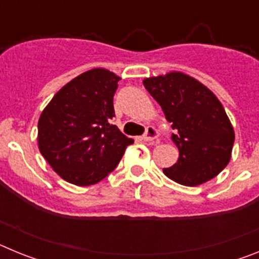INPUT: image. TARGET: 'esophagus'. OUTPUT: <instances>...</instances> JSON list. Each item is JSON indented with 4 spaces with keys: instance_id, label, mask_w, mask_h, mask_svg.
Returning a JSON list of instances; mask_svg holds the SVG:
<instances>
[{
    "instance_id": "1",
    "label": "esophagus",
    "mask_w": 259,
    "mask_h": 259,
    "mask_svg": "<svg viewBox=\"0 0 259 259\" xmlns=\"http://www.w3.org/2000/svg\"><path fill=\"white\" fill-rule=\"evenodd\" d=\"M158 136H159V132H158L154 127L149 125V127H146L145 134L143 135V140L144 141H154Z\"/></svg>"
}]
</instances>
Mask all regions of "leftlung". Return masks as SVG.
<instances>
[{"label":"left lung","mask_w":259,"mask_h":259,"mask_svg":"<svg viewBox=\"0 0 259 259\" xmlns=\"http://www.w3.org/2000/svg\"><path fill=\"white\" fill-rule=\"evenodd\" d=\"M144 87L172 123V140L179 159L163 168L164 175L183 185L202 184L227 166L235 132L214 93L182 72L144 80Z\"/></svg>","instance_id":"left-lung-1"}]
</instances>
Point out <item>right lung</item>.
Listing matches in <instances>:
<instances>
[{"label":"right lung","instance_id":"add662e5","mask_svg":"<svg viewBox=\"0 0 259 259\" xmlns=\"http://www.w3.org/2000/svg\"><path fill=\"white\" fill-rule=\"evenodd\" d=\"M119 79L104 68L87 71L66 84L38 119V149L71 184L101 182L134 144L111 124Z\"/></svg>","mask_w":259,"mask_h":259}]
</instances>
